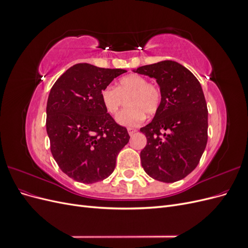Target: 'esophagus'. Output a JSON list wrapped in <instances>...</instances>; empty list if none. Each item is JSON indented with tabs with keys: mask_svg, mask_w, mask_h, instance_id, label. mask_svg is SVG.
Instances as JSON below:
<instances>
[{
	"mask_svg": "<svg viewBox=\"0 0 248 248\" xmlns=\"http://www.w3.org/2000/svg\"><path fill=\"white\" fill-rule=\"evenodd\" d=\"M127 130H128V133H129V136H133V134L134 133H136L138 130L136 129V128H131V127H129V128L128 129H127Z\"/></svg>",
	"mask_w": 248,
	"mask_h": 248,
	"instance_id": "esophagus-1",
	"label": "esophagus"
}]
</instances>
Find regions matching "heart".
<instances>
[{"label": "heart", "mask_w": 248, "mask_h": 248, "mask_svg": "<svg viewBox=\"0 0 248 248\" xmlns=\"http://www.w3.org/2000/svg\"><path fill=\"white\" fill-rule=\"evenodd\" d=\"M101 101L110 115H116L127 99V108L116 117L122 126L134 127L140 125L148 116L155 115L160 108L162 93L160 88L149 82L139 74H128L117 82V87L108 86L101 91Z\"/></svg>", "instance_id": "1"}]
</instances>
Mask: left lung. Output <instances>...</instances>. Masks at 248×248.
<instances>
[{"instance_id":"left-lung-1","label":"left lung","mask_w":248,"mask_h":248,"mask_svg":"<svg viewBox=\"0 0 248 248\" xmlns=\"http://www.w3.org/2000/svg\"><path fill=\"white\" fill-rule=\"evenodd\" d=\"M133 71L154 78L162 93L152 122L140 128L147 138L140 152L141 167L158 181H179L197 168L208 140V108L200 81L174 61Z\"/></svg>"}]
</instances>
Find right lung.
Returning <instances> with one entry per match:
<instances>
[{
	"mask_svg": "<svg viewBox=\"0 0 248 248\" xmlns=\"http://www.w3.org/2000/svg\"><path fill=\"white\" fill-rule=\"evenodd\" d=\"M124 72L79 63L50 89L46 104L50 151L59 168L78 182L91 184L108 178L129 141L127 129L104 108L100 96Z\"/></svg>",
	"mask_w": 248,
	"mask_h": 248,
	"instance_id": "1",
	"label": "right lung"
}]
</instances>
